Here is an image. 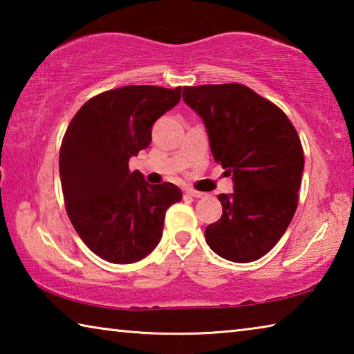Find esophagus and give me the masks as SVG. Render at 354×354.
<instances>
[{
    "label": "esophagus",
    "instance_id": "1",
    "mask_svg": "<svg viewBox=\"0 0 354 354\" xmlns=\"http://www.w3.org/2000/svg\"><path fill=\"white\" fill-rule=\"evenodd\" d=\"M185 194H189L190 196H194V198H203V196L206 195V194H203V192H198V190H195V189H187V190H185Z\"/></svg>",
    "mask_w": 354,
    "mask_h": 354
}]
</instances>
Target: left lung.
<instances>
[{
    "label": "left lung",
    "mask_w": 354,
    "mask_h": 354,
    "mask_svg": "<svg viewBox=\"0 0 354 354\" xmlns=\"http://www.w3.org/2000/svg\"><path fill=\"white\" fill-rule=\"evenodd\" d=\"M183 100L203 118L215 162L234 181V194L218 195L223 214L206 227V242L227 261L259 259L297 211L304 167L297 129L243 84L184 87Z\"/></svg>",
    "instance_id": "1"
}]
</instances>
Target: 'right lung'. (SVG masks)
Returning <instances> with one entry per match:
<instances>
[{"label":"right lung","instance_id":"obj_1","mask_svg":"<svg viewBox=\"0 0 354 354\" xmlns=\"http://www.w3.org/2000/svg\"><path fill=\"white\" fill-rule=\"evenodd\" d=\"M181 100V87L127 86L84 103L59 153L68 218L101 259L133 263L162 237L165 212L183 198L175 184H148L129 158L151 142L153 123Z\"/></svg>","mask_w":354,"mask_h":354}]
</instances>
